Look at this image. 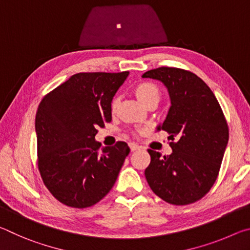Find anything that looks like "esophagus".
<instances>
[{"mask_svg":"<svg viewBox=\"0 0 250 250\" xmlns=\"http://www.w3.org/2000/svg\"><path fill=\"white\" fill-rule=\"evenodd\" d=\"M130 150L132 151V152H134V151H137V150H139L140 149V146H139L138 145H135V143H130Z\"/></svg>","mask_w":250,"mask_h":250,"instance_id":"1","label":"esophagus"}]
</instances>
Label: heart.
<instances>
[{"instance_id":"b5f03b06","label":"heart","mask_w":250,"mask_h":250,"mask_svg":"<svg viewBox=\"0 0 250 250\" xmlns=\"http://www.w3.org/2000/svg\"><path fill=\"white\" fill-rule=\"evenodd\" d=\"M134 95L137 97V99L145 105H147L151 103L159 104V101L161 99V91L159 89V87L152 83H138L134 88ZM118 104H119L118 99H115L112 101V104H111L112 112L116 111Z\"/></svg>"}]
</instances>
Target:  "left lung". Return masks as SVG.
<instances>
[{
    "mask_svg": "<svg viewBox=\"0 0 250 250\" xmlns=\"http://www.w3.org/2000/svg\"><path fill=\"white\" fill-rule=\"evenodd\" d=\"M162 83L171 107L156 130L171 135L172 153L147 150L145 174L152 191L170 204L188 205L209 191L217 179L228 143V126L210 88L195 74L160 67L142 75Z\"/></svg>",
    "mask_w": 250,
    "mask_h": 250,
    "instance_id": "left-lung-1",
    "label": "left lung"
}]
</instances>
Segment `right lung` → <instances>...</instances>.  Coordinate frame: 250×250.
I'll list each match as a JSON object with an SVG mask.
<instances>
[{"label": "right lung", "mask_w": 250, "mask_h": 250, "mask_svg": "<svg viewBox=\"0 0 250 250\" xmlns=\"http://www.w3.org/2000/svg\"><path fill=\"white\" fill-rule=\"evenodd\" d=\"M129 71L79 73L41 101L35 118L39 170L46 188L67 206L98 203L115 185L130 147L101 146L97 128L111 121V103Z\"/></svg>", "instance_id": "1"}]
</instances>
